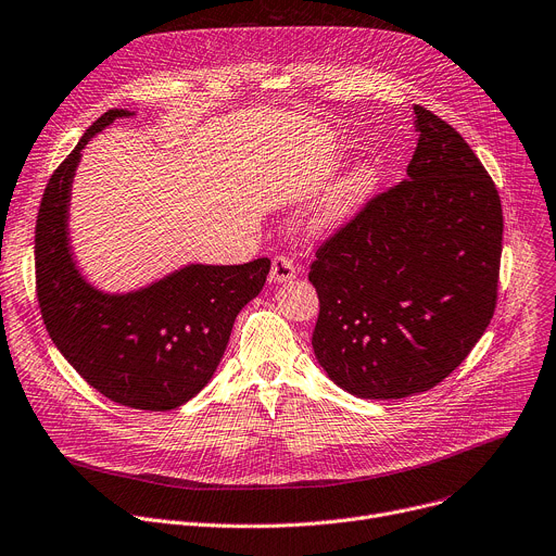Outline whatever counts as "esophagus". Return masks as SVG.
<instances>
[{"label": "esophagus", "mask_w": 556, "mask_h": 556, "mask_svg": "<svg viewBox=\"0 0 556 556\" xmlns=\"http://www.w3.org/2000/svg\"><path fill=\"white\" fill-rule=\"evenodd\" d=\"M269 278H271V282H287V280L295 278V265L289 255H276L271 263Z\"/></svg>", "instance_id": "obj_1"}]
</instances>
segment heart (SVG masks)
Instances as JSON below:
<instances>
[{
  "mask_svg": "<svg viewBox=\"0 0 556 556\" xmlns=\"http://www.w3.org/2000/svg\"><path fill=\"white\" fill-rule=\"evenodd\" d=\"M374 170L365 164L354 166L350 174H345L338 182H333L327 193L323 195L314 225L318 229H336L345 225L354 213L361 208V204L367 200V195L374 189Z\"/></svg>",
  "mask_w": 556,
  "mask_h": 556,
  "instance_id": "1",
  "label": "heart"
}]
</instances>
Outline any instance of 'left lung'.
<instances>
[{
  "mask_svg": "<svg viewBox=\"0 0 556 556\" xmlns=\"http://www.w3.org/2000/svg\"><path fill=\"white\" fill-rule=\"evenodd\" d=\"M407 178L371 198L312 263L314 354L358 399L432 390L479 343L496 307L503 211L460 134L414 106Z\"/></svg>",
  "mask_w": 556,
  "mask_h": 556,
  "instance_id": "obj_1",
  "label": "left lung"
}]
</instances>
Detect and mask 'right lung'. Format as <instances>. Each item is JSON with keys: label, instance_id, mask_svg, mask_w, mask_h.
Returning a JSON list of instances; mask_svg holds the SVG:
<instances>
[{"label": "right lung", "instance_id": "obj_1", "mask_svg": "<svg viewBox=\"0 0 556 556\" xmlns=\"http://www.w3.org/2000/svg\"><path fill=\"white\" fill-rule=\"evenodd\" d=\"M134 115L111 109L55 168L35 225V282L47 331L62 356L113 403L166 412L191 401L216 371L240 309L265 287L269 258L187 265L129 293L84 280L68 242V202L81 149Z\"/></svg>", "mask_w": 556, "mask_h": 556}]
</instances>
